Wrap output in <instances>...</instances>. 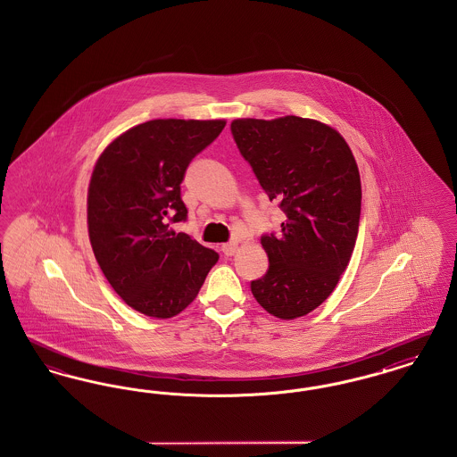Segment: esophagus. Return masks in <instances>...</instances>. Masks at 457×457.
Segmentation results:
<instances>
[{
  "label": "esophagus",
  "mask_w": 457,
  "mask_h": 457,
  "mask_svg": "<svg viewBox=\"0 0 457 457\" xmlns=\"http://www.w3.org/2000/svg\"><path fill=\"white\" fill-rule=\"evenodd\" d=\"M220 250H222V253H224L226 257H231V255H235V252L238 250V243H237V241L224 243V245L220 246Z\"/></svg>",
  "instance_id": "34e87169"
}]
</instances>
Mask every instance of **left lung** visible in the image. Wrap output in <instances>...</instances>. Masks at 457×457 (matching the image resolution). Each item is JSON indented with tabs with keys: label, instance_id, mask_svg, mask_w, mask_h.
<instances>
[{
	"label": "left lung",
	"instance_id": "1",
	"mask_svg": "<svg viewBox=\"0 0 457 457\" xmlns=\"http://www.w3.org/2000/svg\"><path fill=\"white\" fill-rule=\"evenodd\" d=\"M231 133L286 214L279 235H262L269 270L252 281V293L278 319L303 317L326 302L354 250L361 212L356 161L337 131L308 118L235 120Z\"/></svg>",
	"mask_w": 457,
	"mask_h": 457
}]
</instances>
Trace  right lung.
I'll use <instances>...</instances> for the list:
<instances>
[{
	"instance_id": "obj_1",
	"label": "right lung",
	"mask_w": 457,
	"mask_h": 457,
	"mask_svg": "<svg viewBox=\"0 0 457 457\" xmlns=\"http://www.w3.org/2000/svg\"><path fill=\"white\" fill-rule=\"evenodd\" d=\"M224 120H153L101 154L87 196L88 238L112 289L137 312L170 319L195 300L219 255L171 224L187 220L181 181Z\"/></svg>"
}]
</instances>
